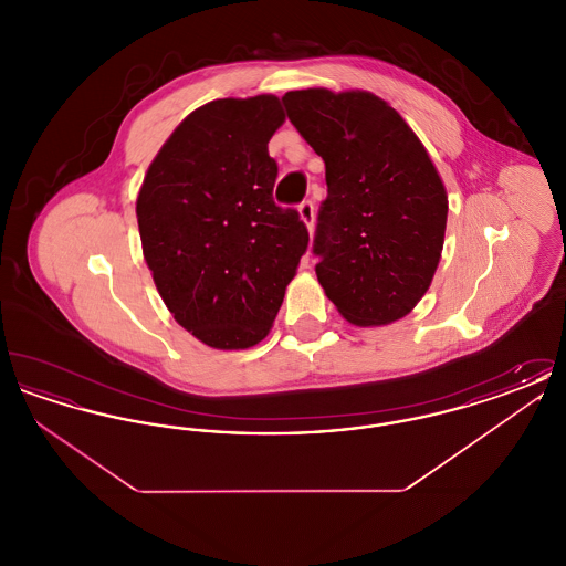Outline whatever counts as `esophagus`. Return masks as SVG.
Segmentation results:
<instances>
[{"instance_id":"esophagus-1","label":"esophagus","mask_w":566,"mask_h":566,"mask_svg":"<svg viewBox=\"0 0 566 566\" xmlns=\"http://www.w3.org/2000/svg\"><path fill=\"white\" fill-rule=\"evenodd\" d=\"M298 216H301V220L305 222V227H307V231L312 233L314 231V203L312 201H303L301 206H298Z\"/></svg>"}]
</instances>
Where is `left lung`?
Returning <instances> with one entry per match:
<instances>
[{
	"mask_svg": "<svg viewBox=\"0 0 566 566\" xmlns=\"http://www.w3.org/2000/svg\"><path fill=\"white\" fill-rule=\"evenodd\" d=\"M289 120L323 157L318 282L356 326L407 316L439 265L448 192L418 135L369 91L305 88L284 97Z\"/></svg>",
	"mask_w": 566,
	"mask_h": 566,
	"instance_id": "obj_1",
	"label": "left lung"
}]
</instances>
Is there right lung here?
<instances>
[{"mask_svg":"<svg viewBox=\"0 0 566 566\" xmlns=\"http://www.w3.org/2000/svg\"><path fill=\"white\" fill-rule=\"evenodd\" d=\"M275 95L216 99L174 129L135 201L142 250L163 303L201 344L263 342L310 235L275 206L268 153L284 123Z\"/></svg>","mask_w":566,"mask_h":566,"instance_id":"1","label":"right lung"}]
</instances>
